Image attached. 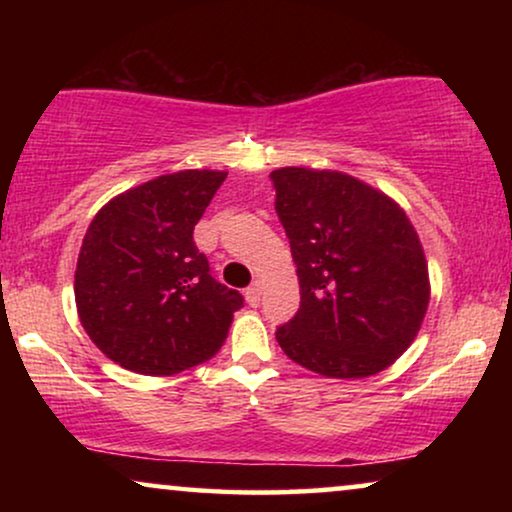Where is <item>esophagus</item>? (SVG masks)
<instances>
[{
	"instance_id": "obj_1",
	"label": "esophagus",
	"mask_w": 512,
	"mask_h": 512,
	"mask_svg": "<svg viewBox=\"0 0 512 512\" xmlns=\"http://www.w3.org/2000/svg\"><path fill=\"white\" fill-rule=\"evenodd\" d=\"M244 296H247V303L251 307H256L258 303H261V282H254L251 286H247Z\"/></svg>"
}]
</instances>
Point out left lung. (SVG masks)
<instances>
[{
    "label": "left lung",
    "instance_id": "8db88e82",
    "mask_svg": "<svg viewBox=\"0 0 512 512\" xmlns=\"http://www.w3.org/2000/svg\"><path fill=\"white\" fill-rule=\"evenodd\" d=\"M270 179L300 282L298 312L275 331L279 347L326 377L380 373L410 347L429 305L410 219L349 174L282 167Z\"/></svg>",
    "mask_w": 512,
    "mask_h": 512
}]
</instances>
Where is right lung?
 <instances>
[{"instance_id": "1", "label": "right lung", "mask_w": 512, "mask_h": 512, "mask_svg": "<svg viewBox=\"0 0 512 512\" xmlns=\"http://www.w3.org/2000/svg\"><path fill=\"white\" fill-rule=\"evenodd\" d=\"M223 179L212 170L163 174L118 195L90 223L76 307L90 340L118 366L174 375L221 349L244 298L212 277L193 228Z\"/></svg>"}]
</instances>
